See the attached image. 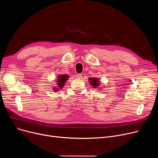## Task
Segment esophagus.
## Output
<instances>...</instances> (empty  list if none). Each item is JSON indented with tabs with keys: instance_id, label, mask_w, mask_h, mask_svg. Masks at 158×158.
<instances>
[{
	"instance_id": "34e87169",
	"label": "esophagus",
	"mask_w": 158,
	"mask_h": 158,
	"mask_svg": "<svg viewBox=\"0 0 158 158\" xmlns=\"http://www.w3.org/2000/svg\"><path fill=\"white\" fill-rule=\"evenodd\" d=\"M77 77L78 78L81 79V78H82V74H81V73H78V74L77 75Z\"/></svg>"
}]
</instances>
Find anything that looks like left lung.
<instances>
[{"label":"left lung","instance_id":"8db88e82","mask_svg":"<svg viewBox=\"0 0 158 158\" xmlns=\"http://www.w3.org/2000/svg\"><path fill=\"white\" fill-rule=\"evenodd\" d=\"M88 81L90 85H92V86H93L94 88H98V89H101L102 88H98L101 85V82L100 81L98 80V78L97 77H89L88 78Z\"/></svg>","mask_w":158,"mask_h":158}]
</instances>
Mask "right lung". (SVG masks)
Masks as SVG:
<instances>
[{
  "label": "right lung",
  "instance_id": "add662e5",
  "mask_svg": "<svg viewBox=\"0 0 158 158\" xmlns=\"http://www.w3.org/2000/svg\"><path fill=\"white\" fill-rule=\"evenodd\" d=\"M69 78V75L66 74H60L57 78V83L56 86H52V89L54 92H59L60 89H62L63 86Z\"/></svg>",
  "mask_w": 158,
  "mask_h": 158
}]
</instances>
